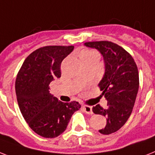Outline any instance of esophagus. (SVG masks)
I'll use <instances>...</instances> for the list:
<instances>
[{"instance_id": "esophagus-1", "label": "esophagus", "mask_w": 155, "mask_h": 155, "mask_svg": "<svg viewBox=\"0 0 155 155\" xmlns=\"http://www.w3.org/2000/svg\"><path fill=\"white\" fill-rule=\"evenodd\" d=\"M84 110L87 114H93V111H92V107L90 106H87V105H84V106L82 107Z\"/></svg>"}]
</instances>
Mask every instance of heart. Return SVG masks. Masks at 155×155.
<instances>
[{
  "label": "heart",
  "mask_w": 155,
  "mask_h": 155,
  "mask_svg": "<svg viewBox=\"0 0 155 155\" xmlns=\"http://www.w3.org/2000/svg\"><path fill=\"white\" fill-rule=\"evenodd\" d=\"M93 53H94V52H91V51H83V52L80 54V60H83V59L87 57V56H90V55H91V54H93Z\"/></svg>",
  "instance_id": "heart-1"
}]
</instances>
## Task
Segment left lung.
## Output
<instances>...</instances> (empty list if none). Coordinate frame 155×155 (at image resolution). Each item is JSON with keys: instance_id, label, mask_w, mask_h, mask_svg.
Returning <instances> with one entry per match:
<instances>
[{"instance_id": "left-lung-1", "label": "left lung", "mask_w": 155, "mask_h": 155, "mask_svg": "<svg viewBox=\"0 0 155 155\" xmlns=\"http://www.w3.org/2000/svg\"><path fill=\"white\" fill-rule=\"evenodd\" d=\"M84 46L97 49L104 58V74L99 86L107 100V107L98 104L92 110L107 118L105 127L99 131L112 134L125 124L132 112L139 87L138 68L130 54L114 43L95 41Z\"/></svg>"}]
</instances>
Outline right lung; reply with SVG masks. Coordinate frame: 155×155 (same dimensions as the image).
I'll use <instances>...</instances> for the list:
<instances>
[{
  "label": "right lung",
  "mask_w": 155,
  "mask_h": 155,
  "mask_svg": "<svg viewBox=\"0 0 155 155\" xmlns=\"http://www.w3.org/2000/svg\"><path fill=\"white\" fill-rule=\"evenodd\" d=\"M74 46H46L24 61L16 79V99L29 127L44 138H56L66 130L77 102L63 103L49 91L51 81L61 76L60 64Z\"/></svg>",
  "instance_id": "add662e5"
}]
</instances>
